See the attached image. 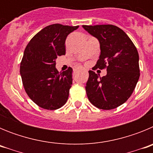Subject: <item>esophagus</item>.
Returning a JSON list of instances; mask_svg holds the SVG:
<instances>
[{"instance_id": "obj_1", "label": "esophagus", "mask_w": 153, "mask_h": 153, "mask_svg": "<svg viewBox=\"0 0 153 153\" xmlns=\"http://www.w3.org/2000/svg\"><path fill=\"white\" fill-rule=\"evenodd\" d=\"M79 70H80V69H79V68H76V69H75V70H74V74H76V73L79 72Z\"/></svg>"}]
</instances>
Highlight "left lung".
<instances>
[{
    "label": "left lung",
    "mask_w": 153,
    "mask_h": 153,
    "mask_svg": "<svg viewBox=\"0 0 153 153\" xmlns=\"http://www.w3.org/2000/svg\"><path fill=\"white\" fill-rule=\"evenodd\" d=\"M83 27L100 42V55L93 70L106 69L102 77L89 71L86 91L90 102L101 109H113L132 95L140 78L139 53L128 35L120 27L102 24Z\"/></svg>",
    "instance_id": "1"
}]
</instances>
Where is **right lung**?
<instances>
[{
    "instance_id": "add662e5",
    "label": "right lung",
    "mask_w": 153,
    "mask_h": 153,
    "mask_svg": "<svg viewBox=\"0 0 153 153\" xmlns=\"http://www.w3.org/2000/svg\"><path fill=\"white\" fill-rule=\"evenodd\" d=\"M78 27L51 24L39 31L25 48L20 67L23 85L28 97L43 109H59L68 100L73 69L59 73L56 59L66 53V39Z\"/></svg>"
}]
</instances>
